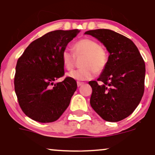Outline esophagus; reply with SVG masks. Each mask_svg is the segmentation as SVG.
<instances>
[{"label": "esophagus", "mask_w": 155, "mask_h": 155, "mask_svg": "<svg viewBox=\"0 0 155 155\" xmlns=\"http://www.w3.org/2000/svg\"><path fill=\"white\" fill-rule=\"evenodd\" d=\"M84 84V82H81V81H77V86L81 87V85Z\"/></svg>", "instance_id": "esophagus-1"}]
</instances>
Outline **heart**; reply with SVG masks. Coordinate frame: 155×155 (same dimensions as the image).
<instances>
[{
  "instance_id": "heart-1",
  "label": "heart",
  "mask_w": 155,
  "mask_h": 155,
  "mask_svg": "<svg viewBox=\"0 0 155 155\" xmlns=\"http://www.w3.org/2000/svg\"><path fill=\"white\" fill-rule=\"evenodd\" d=\"M72 52L65 49L61 54V60L64 68L68 71L74 68L76 58L80 60V68L78 70L68 73L67 76L78 81L91 79L95 74H101L106 69L108 62L107 51L94 39L83 38L79 39L73 46Z\"/></svg>"
}]
</instances>
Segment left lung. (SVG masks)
<instances>
[{"mask_svg":"<svg viewBox=\"0 0 155 155\" xmlns=\"http://www.w3.org/2000/svg\"><path fill=\"white\" fill-rule=\"evenodd\" d=\"M85 34L98 39L110 54L100 77L89 82L92 89L90 105L104 120H124L134 111L143 97L144 60L135 44L124 35L108 29L88 31Z\"/></svg>","mask_w":155,"mask_h":155,"instance_id":"obj_1","label":"left lung"}]
</instances>
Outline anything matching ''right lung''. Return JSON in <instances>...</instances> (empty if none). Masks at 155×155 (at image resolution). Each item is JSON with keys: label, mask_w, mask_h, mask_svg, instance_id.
Listing matches in <instances>:
<instances>
[{"label": "right lung", "mask_w": 155, "mask_h": 155, "mask_svg": "<svg viewBox=\"0 0 155 155\" xmlns=\"http://www.w3.org/2000/svg\"><path fill=\"white\" fill-rule=\"evenodd\" d=\"M79 31H54L35 39L17 60L15 90L22 111L39 122L58 120L70 104L77 88L74 79L64 76L61 54Z\"/></svg>", "instance_id": "add662e5"}]
</instances>
